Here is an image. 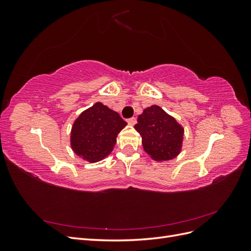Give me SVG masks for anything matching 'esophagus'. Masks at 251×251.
Masks as SVG:
<instances>
[{
    "instance_id": "34e87169",
    "label": "esophagus",
    "mask_w": 251,
    "mask_h": 251,
    "mask_svg": "<svg viewBox=\"0 0 251 251\" xmlns=\"http://www.w3.org/2000/svg\"><path fill=\"white\" fill-rule=\"evenodd\" d=\"M126 121H127V124H128V125L134 126L136 123H137V119H136L135 117H131V118H128Z\"/></svg>"
}]
</instances>
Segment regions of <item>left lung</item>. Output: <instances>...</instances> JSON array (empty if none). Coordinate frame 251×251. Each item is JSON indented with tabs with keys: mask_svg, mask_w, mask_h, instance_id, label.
Segmentation results:
<instances>
[{
	"mask_svg": "<svg viewBox=\"0 0 251 251\" xmlns=\"http://www.w3.org/2000/svg\"><path fill=\"white\" fill-rule=\"evenodd\" d=\"M135 128L141 135L144 151L155 160H170L180 153L184 130L158 105L144 110Z\"/></svg>",
	"mask_w": 251,
	"mask_h": 251,
	"instance_id": "8db88e82",
	"label": "left lung"
}]
</instances>
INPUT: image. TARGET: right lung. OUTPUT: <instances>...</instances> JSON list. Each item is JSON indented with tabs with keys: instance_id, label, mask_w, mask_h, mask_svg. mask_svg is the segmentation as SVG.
I'll return each mask as SVG.
<instances>
[{
	"instance_id": "obj_1",
	"label": "right lung",
	"mask_w": 251,
	"mask_h": 251,
	"mask_svg": "<svg viewBox=\"0 0 251 251\" xmlns=\"http://www.w3.org/2000/svg\"><path fill=\"white\" fill-rule=\"evenodd\" d=\"M126 126L117 112L97 102L75 120L71 132L72 150L90 162L100 161L111 153L117 135Z\"/></svg>"
}]
</instances>
